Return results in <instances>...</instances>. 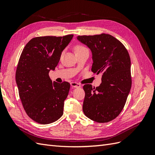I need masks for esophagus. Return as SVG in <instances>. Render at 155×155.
I'll return each instance as SVG.
<instances>
[{"instance_id": "34e87169", "label": "esophagus", "mask_w": 155, "mask_h": 155, "mask_svg": "<svg viewBox=\"0 0 155 155\" xmlns=\"http://www.w3.org/2000/svg\"><path fill=\"white\" fill-rule=\"evenodd\" d=\"M70 85L73 88H79L81 87V85L79 83H78L76 82H71L70 83Z\"/></svg>"}]
</instances>
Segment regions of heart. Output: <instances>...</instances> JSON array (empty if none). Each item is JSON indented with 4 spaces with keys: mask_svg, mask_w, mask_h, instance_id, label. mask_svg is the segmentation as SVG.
<instances>
[{
    "mask_svg": "<svg viewBox=\"0 0 155 155\" xmlns=\"http://www.w3.org/2000/svg\"><path fill=\"white\" fill-rule=\"evenodd\" d=\"M87 50L85 47H84L82 45H76V46H75L74 48V50H75V52H78V51H83V50Z\"/></svg>",
    "mask_w": 155,
    "mask_h": 155,
    "instance_id": "1",
    "label": "heart"
}]
</instances>
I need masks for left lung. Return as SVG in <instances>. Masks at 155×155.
Instances as JSON below:
<instances>
[{
  "label": "left lung",
  "mask_w": 155,
  "mask_h": 155,
  "mask_svg": "<svg viewBox=\"0 0 155 155\" xmlns=\"http://www.w3.org/2000/svg\"><path fill=\"white\" fill-rule=\"evenodd\" d=\"M77 39L92 51V71L101 74L99 87L83 86V112L96 122H109L122 110L130 90L129 54L124 45L109 34L79 35Z\"/></svg>",
  "instance_id": "8db88e82"
}]
</instances>
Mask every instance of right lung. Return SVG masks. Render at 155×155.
I'll use <instances>...</instances> for the list:
<instances>
[{"label":"right lung","instance_id":"obj_1","mask_svg":"<svg viewBox=\"0 0 155 155\" xmlns=\"http://www.w3.org/2000/svg\"><path fill=\"white\" fill-rule=\"evenodd\" d=\"M73 36L35 37L22 51L15 80L25 110L37 123H53L63 114L64 101L68 96L70 85L67 81H52L49 72L55 70L62 51Z\"/></svg>","mask_w":155,"mask_h":155}]
</instances>
